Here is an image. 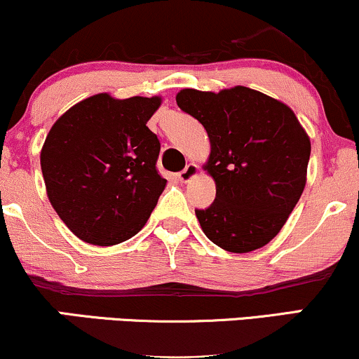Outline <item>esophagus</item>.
I'll list each match as a JSON object with an SVG mask.
<instances>
[{
  "mask_svg": "<svg viewBox=\"0 0 359 359\" xmlns=\"http://www.w3.org/2000/svg\"><path fill=\"white\" fill-rule=\"evenodd\" d=\"M197 174H198L197 163H189V165L185 167L184 170L179 174V179L182 180V182H189V180L194 179V177H196Z\"/></svg>",
  "mask_w": 359,
  "mask_h": 359,
  "instance_id": "34e87169",
  "label": "esophagus"
}]
</instances>
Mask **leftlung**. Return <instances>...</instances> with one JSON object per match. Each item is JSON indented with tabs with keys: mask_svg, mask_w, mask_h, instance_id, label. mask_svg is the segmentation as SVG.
<instances>
[{
	"mask_svg": "<svg viewBox=\"0 0 359 359\" xmlns=\"http://www.w3.org/2000/svg\"><path fill=\"white\" fill-rule=\"evenodd\" d=\"M175 100L210 142L202 168L214 179L215 201L196 210L204 234L229 252L264 248L306 187L311 140L303 125L286 103L241 85L217 93L184 88Z\"/></svg>",
	"mask_w": 359,
	"mask_h": 359,
	"instance_id": "left-lung-1",
	"label": "left lung"
}]
</instances>
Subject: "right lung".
<instances>
[{
    "label": "right lung",
    "mask_w": 359,
    "mask_h": 359,
    "mask_svg": "<svg viewBox=\"0 0 359 359\" xmlns=\"http://www.w3.org/2000/svg\"><path fill=\"white\" fill-rule=\"evenodd\" d=\"M162 97L97 93L50 128L40 163L56 214L86 244L115 245L149 221L167 180L155 162L161 142L147 122Z\"/></svg>",
    "instance_id": "1"
}]
</instances>
